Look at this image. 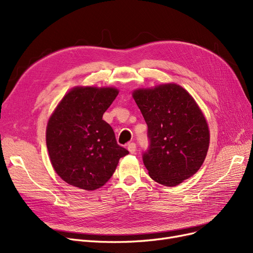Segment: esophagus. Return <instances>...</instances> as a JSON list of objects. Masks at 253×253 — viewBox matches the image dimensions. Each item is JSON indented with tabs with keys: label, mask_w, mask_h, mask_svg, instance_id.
<instances>
[{
	"label": "esophagus",
	"mask_w": 253,
	"mask_h": 253,
	"mask_svg": "<svg viewBox=\"0 0 253 253\" xmlns=\"http://www.w3.org/2000/svg\"><path fill=\"white\" fill-rule=\"evenodd\" d=\"M127 150L129 153H132V154H134V153L136 152V143L135 142H129L127 144Z\"/></svg>",
	"instance_id": "34e87169"
}]
</instances>
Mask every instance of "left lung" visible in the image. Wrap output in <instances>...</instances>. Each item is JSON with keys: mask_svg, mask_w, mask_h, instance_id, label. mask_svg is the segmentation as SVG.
<instances>
[{"mask_svg": "<svg viewBox=\"0 0 253 253\" xmlns=\"http://www.w3.org/2000/svg\"><path fill=\"white\" fill-rule=\"evenodd\" d=\"M148 126L143 164L152 179L176 186L202 167L209 148L207 121L195 100L177 84L133 93Z\"/></svg>", "mask_w": 253, "mask_h": 253, "instance_id": "1", "label": "left lung"}]
</instances>
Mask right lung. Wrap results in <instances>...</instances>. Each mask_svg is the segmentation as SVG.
Returning <instances> with one entry per match:
<instances>
[{
  "label": "right lung",
  "instance_id": "right-lung-1",
  "mask_svg": "<svg viewBox=\"0 0 253 253\" xmlns=\"http://www.w3.org/2000/svg\"><path fill=\"white\" fill-rule=\"evenodd\" d=\"M118 95L113 87H75L50 116L46 145L57 174L70 185L87 191L102 187L128 154L112 126L102 119Z\"/></svg>",
  "mask_w": 253,
  "mask_h": 253
}]
</instances>
